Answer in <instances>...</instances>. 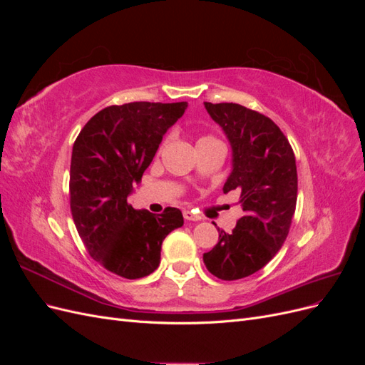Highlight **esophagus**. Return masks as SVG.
Returning a JSON list of instances; mask_svg holds the SVG:
<instances>
[{
	"instance_id": "obj_1",
	"label": "esophagus",
	"mask_w": 365,
	"mask_h": 365,
	"mask_svg": "<svg viewBox=\"0 0 365 365\" xmlns=\"http://www.w3.org/2000/svg\"><path fill=\"white\" fill-rule=\"evenodd\" d=\"M182 215H184V219H185V220H200V219H201L200 215H196V213L190 212V210H184Z\"/></svg>"
}]
</instances>
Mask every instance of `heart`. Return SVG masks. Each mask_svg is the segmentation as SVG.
<instances>
[{"label": "heart", "mask_w": 365, "mask_h": 365, "mask_svg": "<svg viewBox=\"0 0 365 365\" xmlns=\"http://www.w3.org/2000/svg\"><path fill=\"white\" fill-rule=\"evenodd\" d=\"M212 145H220L224 146L222 143H220V140H217L215 135H201L200 138H197L196 141V148H204V146H212Z\"/></svg>", "instance_id": "1"}]
</instances>
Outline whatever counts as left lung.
<instances>
[{"instance_id": "left-lung-1", "label": "left lung", "mask_w": 365, "mask_h": 365, "mask_svg": "<svg viewBox=\"0 0 365 365\" xmlns=\"http://www.w3.org/2000/svg\"><path fill=\"white\" fill-rule=\"evenodd\" d=\"M204 105L233 148L224 193L237 192L244 210L231 233L219 231L204 263L220 280H239L262 269L288 237L298 190L295 155L269 117L237 103Z\"/></svg>"}]
</instances>
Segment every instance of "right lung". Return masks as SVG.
Instances as JSON below:
<instances>
[{
	"label": "right lung",
	"instance_id": "add662e5",
	"mask_svg": "<svg viewBox=\"0 0 365 365\" xmlns=\"http://www.w3.org/2000/svg\"><path fill=\"white\" fill-rule=\"evenodd\" d=\"M187 102L113 105L77 135L70 168V207L90 256L123 279L146 277L160 264L161 244L184 224L178 208L135 210L128 196L149 168L163 135Z\"/></svg>",
	"mask_w": 365,
	"mask_h": 365
}]
</instances>
